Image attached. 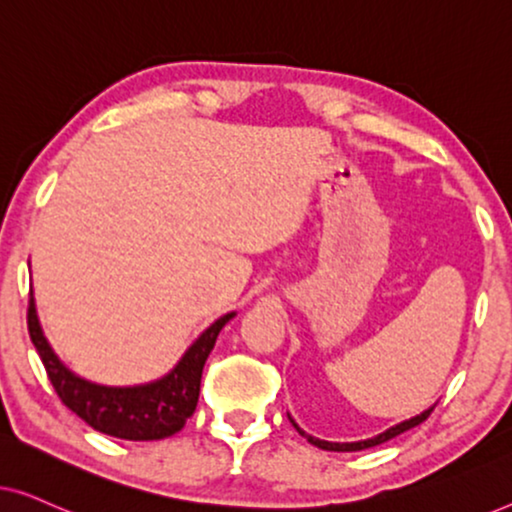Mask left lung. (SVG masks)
I'll use <instances>...</instances> for the list:
<instances>
[{
  "label": "left lung",
  "instance_id": "obj_1",
  "mask_svg": "<svg viewBox=\"0 0 512 512\" xmlns=\"http://www.w3.org/2000/svg\"><path fill=\"white\" fill-rule=\"evenodd\" d=\"M433 412V408H429L426 412H422V415H417V417H412V419H408V422H401V424H396V426H391L389 431H384V433H380V436H375V438H368V440H361V443H328V440H319V438H312V436H307V433H303L298 429V424L293 422L291 419V424L296 426V429L303 433V436L307 438V443H312V445H317V447H321V450H331V452H359V450H366V447H375V445H382V443H387V440H391V438H396V436H401L403 431H408V429H412V426H417V424H422L426 417H429Z\"/></svg>",
  "mask_w": 512,
  "mask_h": 512
}]
</instances>
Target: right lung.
<instances>
[{
    "label": "right lung",
    "instance_id": "obj_1",
    "mask_svg": "<svg viewBox=\"0 0 512 512\" xmlns=\"http://www.w3.org/2000/svg\"><path fill=\"white\" fill-rule=\"evenodd\" d=\"M230 312L219 321H214L191 349L179 361V366L163 380L142 384V387H100L76 377L72 370L62 366L58 356L53 354L44 333H41L34 298L30 293L27 305V331H30L32 345L44 361L46 375L51 380L55 394L69 410L76 412L83 422L93 426L95 431L123 440H160L181 431L186 419L195 412L200 396L202 368L214 342L219 338L221 328L233 319Z\"/></svg>",
    "mask_w": 512,
    "mask_h": 512
}]
</instances>
